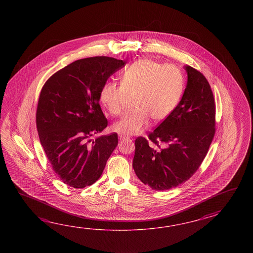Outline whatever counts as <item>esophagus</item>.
Segmentation results:
<instances>
[{"instance_id": "obj_1", "label": "esophagus", "mask_w": 253, "mask_h": 253, "mask_svg": "<svg viewBox=\"0 0 253 253\" xmlns=\"http://www.w3.org/2000/svg\"><path fill=\"white\" fill-rule=\"evenodd\" d=\"M119 137L120 140L128 139L129 138L128 136H126V135L123 134H119Z\"/></svg>"}]
</instances>
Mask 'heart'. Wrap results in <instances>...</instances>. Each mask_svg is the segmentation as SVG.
<instances>
[{
	"mask_svg": "<svg viewBox=\"0 0 253 253\" xmlns=\"http://www.w3.org/2000/svg\"><path fill=\"white\" fill-rule=\"evenodd\" d=\"M183 90V78L173 66L151 59H138L121 76L120 86L108 83L100 91V101L114 116L122 113L127 97L134 109L114 123L113 130L126 135L141 133L149 119L161 122L177 107Z\"/></svg>",
	"mask_w": 253,
	"mask_h": 253,
	"instance_id": "heart-1",
	"label": "heart"
}]
</instances>
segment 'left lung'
Instances as JSON below:
<instances>
[{
  "instance_id": "obj_1",
  "label": "left lung",
  "mask_w": 253,
  "mask_h": 253,
  "mask_svg": "<svg viewBox=\"0 0 253 253\" xmlns=\"http://www.w3.org/2000/svg\"><path fill=\"white\" fill-rule=\"evenodd\" d=\"M187 84L172 113L148 137H137L133 168L140 181L156 191L176 187L205 159L215 133V104L205 76L183 66ZM164 147L161 148L160 145Z\"/></svg>"
}]
</instances>
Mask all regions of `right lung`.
<instances>
[{"mask_svg":"<svg viewBox=\"0 0 253 253\" xmlns=\"http://www.w3.org/2000/svg\"><path fill=\"white\" fill-rule=\"evenodd\" d=\"M125 64L104 56L79 59L43 86L36 114L39 137L54 172L71 187L97 181L118 145L117 133L91 136L108 126L99 95L108 78Z\"/></svg>","mask_w":253,"mask_h":253,"instance_id":"1","label":"right lung"}]
</instances>
